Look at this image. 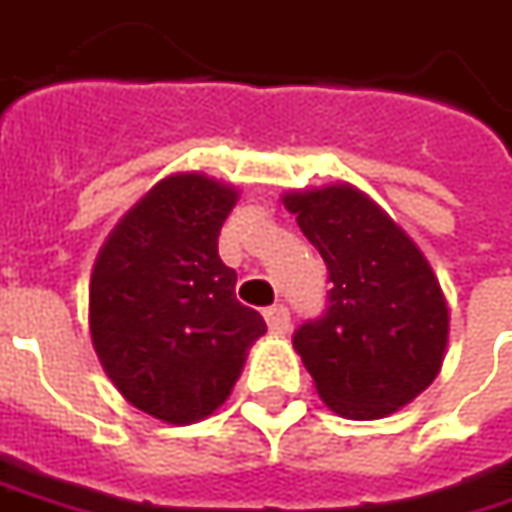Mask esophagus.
I'll return each mask as SVG.
<instances>
[{
    "mask_svg": "<svg viewBox=\"0 0 512 512\" xmlns=\"http://www.w3.org/2000/svg\"><path fill=\"white\" fill-rule=\"evenodd\" d=\"M263 318H266L269 329H272L275 335H283V332L289 329V309H286L283 303H275V306H269V309L263 312Z\"/></svg>",
    "mask_w": 512,
    "mask_h": 512,
    "instance_id": "1",
    "label": "esophagus"
}]
</instances>
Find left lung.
<instances>
[{"label":"left lung","instance_id":"obj_1","mask_svg":"<svg viewBox=\"0 0 512 512\" xmlns=\"http://www.w3.org/2000/svg\"><path fill=\"white\" fill-rule=\"evenodd\" d=\"M321 252L332 289L292 344L318 395L344 418H381L433 384L447 349V300L427 257L352 186L283 197Z\"/></svg>","mask_w":512,"mask_h":512}]
</instances>
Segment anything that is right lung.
I'll return each mask as SVG.
<instances>
[{"label": "right lung", "mask_w": 512, "mask_h": 512, "mask_svg": "<svg viewBox=\"0 0 512 512\" xmlns=\"http://www.w3.org/2000/svg\"><path fill=\"white\" fill-rule=\"evenodd\" d=\"M234 200L232 186L203 174L168 177L120 220L91 275L102 369L128 404L168 424L212 415L266 332L217 255Z\"/></svg>", "instance_id": "add662e5"}]
</instances>
